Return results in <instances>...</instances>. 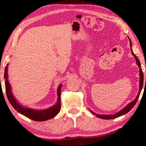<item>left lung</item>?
<instances>
[{
  "instance_id": "left-lung-1",
  "label": "left lung",
  "mask_w": 146,
  "mask_h": 146,
  "mask_svg": "<svg viewBox=\"0 0 146 146\" xmlns=\"http://www.w3.org/2000/svg\"><path fill=\"white\" fill-rule=\"evenodd\" d=\"M130 42H131L130 46H131V53H132V54L134 56L135 58L136 62H137V65L139 66V69H140V71H139L140 80H139V93H138L137 96L136 97V98L133 101H132L131 102H130L129 104L127 105V106H125L123 110H121L120 112H117V114H110V115H106V114H104V115L101 114V115H100V114H96L95 112L91 111L92 113H93L94 114H95V115L96 116V117L100 118V119H115V118H117V117H121V116H122V115H124V114L127 113V112H129L130 110H131L133 108V106H135V105L136 102H137V100H138V98H139V97L140 92H141L142 88H143V71H142V69H141V63H140L139 60L138 59V58L137 57V56H136V55L133 52V51H132V50H131L132 44H131V40H130ZM145 82H146V77H145Z\"/></svg>"
}]
</instances>
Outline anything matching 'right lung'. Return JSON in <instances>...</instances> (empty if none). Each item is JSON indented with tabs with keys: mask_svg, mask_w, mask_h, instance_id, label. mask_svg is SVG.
Masks as SVG:
<instances>
[{
	"mask_svg": "<svg viewBox=\"0 0 146 146\" xmlns=\"http://www.w3.org/2000/svg\"><path fill=\"white\" fill-rule=\"evenodd\" d=\"M7 66H8V64H7L6 67H5L4 75V78L5 79V90H6L7 98L15 109L17 110V111L19 112V113L23 114L26 117L36 121H45L54 117L60 111V106H60V90H61L62 85H59L58 88V101L54 106L48 108V109L43 110H36L31 109V108H25V107L21 106L19 103L17 102L16 100L13 96L11 86L8 82V79H7V76H8V75H7Z\"/></svg>",
	"mask_w": 146,
	"mask_h": 146,
	"instance_id": "obj_1",
	"label": "right lung"
}]
</instances>
